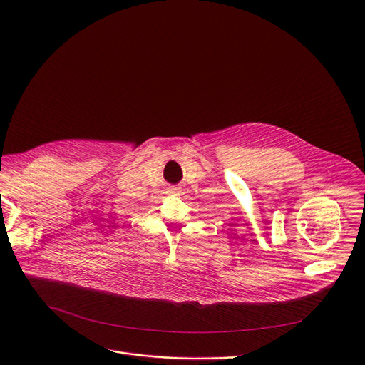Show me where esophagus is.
<instances>
[{
  "instance_id": "1",
  "label": "esophagus",
  "mask_w": 365,
  "mask_h": 365,
  "mask_svg": "<svg viewBox=\"0 0 365 365\" xmlns=\"http://www.w3.org/2000/svg\"><path fill=\"white\" fill-rule=\"evenodd\" d=\"M176 190H178V189H175V187H172V189H170V192H172V193H175Z\"/></svg>"
}]
</instances>
